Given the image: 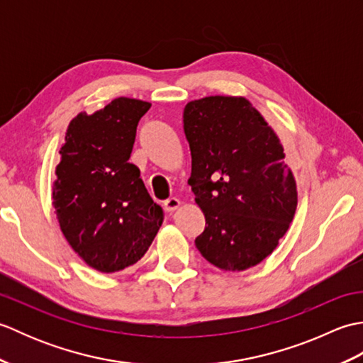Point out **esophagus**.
Here are the masks:
<instances>
[{"label":"esophagus","instance_id":"34e87169","mask_svg":"<svg viewBox=\"0 0 363 363\" xmlns=\"http://www.w3.org/2000/svg\"><path fill=\"white\" fill-rule=\"evenodd\" d=\"M164 206H165V211L172 213V212H174L176 209H179V207H181V201H179V199H177V198H168L167 201L164 203Z\"/></svg>","mask_w":363,"mask_h":363}]
</instances>
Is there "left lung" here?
Returning a JSON list of instances; mask_svg holds the SVG:
<instances>
[{
    "label": "left lung",
    "instance_id": "obj_1",
    "mask_svg": "<svg viewBox=\"0 0 363 363\" xmlns=\"http://www.w3.org/2000/svg\"><path fill=\"white\" fill-rule=\"evenodd\" d=\"M191 154L189 184L206 217L195 245L225 272H243L272 254L298 204L284 146L245 96H206L184 107Z\"/></svg>",
    "mask_w": 363,
    "mask_h": 363
}]
</instances>
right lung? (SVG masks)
Listing matches in <instances>:
<instances>
[{
    "label": "right lung",
    "instance_id": "add662e5",
    "mask_svg": "<svg viewBox=\"0 0 363 363\" xmlns=\"http://www.w3.org/2000/svg\"><path fill=\"white\" fill-rule=\"evenodd\" d=\"M151 103L115 98L70 121L52 184V206L67 242L96 272H121L140 260L164 221L129 164L138 120Z\"/></svg>",
    "mask_w": 363,
    "mask_h": 363
}]
</instances>
